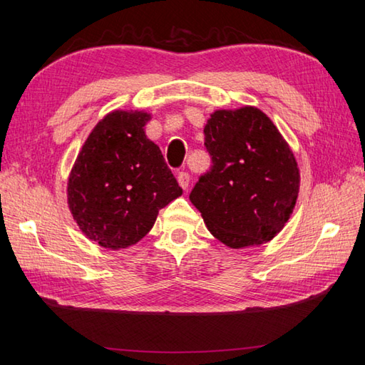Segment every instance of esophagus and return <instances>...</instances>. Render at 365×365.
I'll return each mask as SVG.
<instances>
[{
  "label": "esophagus",
  "instance_id": "esophagus-1",
  "mask_svg": "<svg viewBox=\"0 0 365 365\" xmlns=\"http://www.w3.org/2000/svg\"><path fill=\"white\" fill-rule=\"evenodd\" d=\"M177 180H178V185L182 187V190H188V185H190V174L188 173H178Z\"/></svg>",
  "mask_w": 365,
  "mask_h": 365
}]
</instances>
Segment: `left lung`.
I'll return each mask as SVG.
<instances>
[{"mask_svg":"<svg viewBox=\"0 0 365 365\" xmlns=\"http://www.w3.org/2000/svg\"><path fill=\"white\" fill-rule=\"evenodd\" d=\"M212 168L190 200L221 243L240 250L273 240L299 192V169L281 131L255 106L218 110L204 128Z\"/></svg>","mask_w":365,"mask_h":365,"instance_id":"1","label":"left lung"}]
</instances>
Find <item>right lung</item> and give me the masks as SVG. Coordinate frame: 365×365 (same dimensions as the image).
<instances>
[{
	"mask_svg": "<svg viewBox=\"0 0 365 365\" xmlns=\"http://www.w3.org/2000/svg\"><path fill=\"white\" fill-rule=\"evenodd\" d=\"M145 111L108 113L84 141L67 182L80 230L106 250L136 245L158 212L182 196L160 147L145 136Z\"/></svg>",
	"mask_w": 365,
	"mask_h": 365,
	"instance_id": "1",
	"label": "right lung"
}]
</instances>
